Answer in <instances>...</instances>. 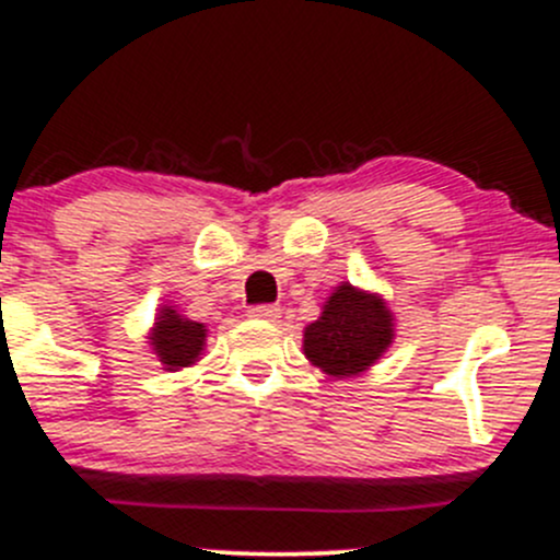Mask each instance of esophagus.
I'll return each instance as SVG.
<instances>
[{
    "mask_svg": "<svg viewBox=\"0 0 560 560\" xmlns=\"http://www.w3.org/2000/svg\"><path fill=\"white\" fill-rule=\"evenodd\" d=\"M247 315H250V318H258V320H278L280 307L278 304H256V307L247 310Z\"/></svg>",
    "mask_w": 560,
    "mask_h": 560,
    "instance_id": "1",
    "label": "esophagus"
}]
</instances>
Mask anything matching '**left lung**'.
Listing matches in <instances>:
<instances>
[{
    "instance_id": "left-lung-1",
    "label": "left lung",
    "mask_w": 560,
    "mask_h": 560,
    "mask_svg": "<svg viewBox=\"0 0 560 560\" xmlns=\"http://www.w3.org/2000/svg\"><path fill=\"white\" fill-rule=\"evenodd\" d=\"M395 340V315L378 293L342 282L326 299L318 320L304 326V357L331 378L373 368Z\"/></svg>"
}]
</instances>
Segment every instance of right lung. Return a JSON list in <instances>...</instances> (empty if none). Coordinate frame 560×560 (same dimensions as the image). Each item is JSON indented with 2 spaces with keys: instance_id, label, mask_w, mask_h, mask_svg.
I'll return each instance as SVG.
<instances>
[{
  "instance_id": "obj_1",
  "label": "right lung",
  "mask_w": 560,
  "mask_h": 560,
  "mask_svg": "<svg viewBox=\"0 0 560 560\" xmlns=\"http://www.w3.org/2000/svg\"><path fill=\"white\" fill-rule=\"evenodd\" d=\"M149 346L158 353L163 370L176 373L201 359L203 346H207V326L185 318L174 307L163 304L152 331H149Z\"/></svg>"
}]
</instances>
